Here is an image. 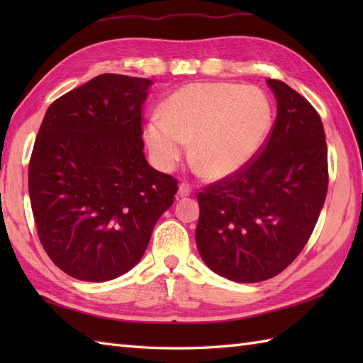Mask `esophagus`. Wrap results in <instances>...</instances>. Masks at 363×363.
<instances>
[{
    "instance_id": "34e87169",
    "label": "esophagus",
    "mask_w": 363,
    "mask_h": 363,
    "mask_svg": "<svg viewBox=\"0 0 363 363\" xmlns=\"http://www.w3.org/2000/svg\"><path fill=\"white\" fill-rule=\"evenodd\" d=\"M191 194V186L187 182L179 184V189H177V195L179 196H189Z\"/></svg>"
}]
</instances>
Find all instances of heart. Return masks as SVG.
<instances>
[{
    "mask_svg": "<svg viewBox=\"0 0 363 363\" xmlns=\"http://www.w3.org/2000/svg\"><path fill=\"white\" fill-rule=\"evenodd\" d=\"M272 104L254 86L199 82L177 90L162 117L146 126L145 140L160 169L177 167L190 142L191 160L209 177L238 172L252 159L272 128Z\"/></svg>",
    "mask_w": 363,
    "mask_h": 363,
    "instance_id": "heart-1",
    "label": "heart"
}]
</instances>
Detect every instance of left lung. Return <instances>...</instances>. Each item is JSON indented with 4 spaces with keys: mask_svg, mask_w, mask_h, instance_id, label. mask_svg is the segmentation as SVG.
<instances>
[{
    "mask_svg": "<svg viewBox=\"0 0 363 363\" xmlns=\"http://www.w3.org/2000/svg\"><path fill=\"white\" fill-rule=\"evenodd\" d=\"M273 128L252 159L198 194L196 246L212 272L260 282L303 251L328 194V145L318 112L296 90L268 79Z\"/></svg>",
    "mask_w": 363,
    "mask_h": 363,
    "instance_id": "obj_1",
    "label": "left lung"
}]
</instances>
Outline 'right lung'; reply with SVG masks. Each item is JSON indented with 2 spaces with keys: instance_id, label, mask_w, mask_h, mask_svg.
Wrapping results in <instances>:
<instances>
[{
  "instance_id": "add662e5",
  "label": "right lung",
  "mask_w": 363,
  "mask_h": 363,
  "mask_svg": "<svg viewBox=\"0 0 363 363\" xmlns=\"http://www.w3.org/2000/svg\"><path fill=\"white\" fill-rule=\"evenodd\" d=\"M152 81L106 73L54 101L29 159L43 250L62 272L111 281L142 259L177 181L148 165L142 107Z\"/></svg>"
}]
</instances>
